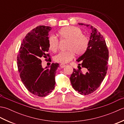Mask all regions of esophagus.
I'll list each match as a JSON object with an SVG mask.
<instances>
[{"label": "esophagus", "mask_w": 124, "mask_h": 124, "mask_svg": "<svg viewBox=\"0 0 124 124\" xmlns=\"http://www.w3.org/2000/svg\"><path fill=\"white\" fill-rule=\"evenodd\" d=\"M60 66L61 68H64V67H65V64H61L60 65Z\"/></svg>", "instance_id": "1"}]
</instances>
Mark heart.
Returning a JSON list of instances; mask_svg holds the SVG:
<instances>
[{
  "instance_id": "obj_1",
  "label": "heart",
  "mask_w": 124,
  "mask_h": 124,
  "mask_svg": "<svg viewBox=\"0 0 124 124\" xmlns=\"http://www.w3.org/2000/svg\"><path fill=\"white\" fill-rule=\"evenodd\" d=\"M58 35L61 40H66L65 51L59 53L55 55L54 60L60 63H65L71 60L74 55H81L84 54L87 48L89 39L88 37L83 34L80 28L74 26H67L62 28L59 31ZM59 41L53 35L49 36L48 38V47L50 50L56 52L59 47Z\"/></svg>"
}]
</instances>
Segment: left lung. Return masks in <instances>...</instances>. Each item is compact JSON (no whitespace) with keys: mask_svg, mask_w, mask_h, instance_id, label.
Segmentation results:
<instances>
[{"mask_svg":"<svg viewBox=\"0 0 124 124\" xmlns=\"http://www.w3.org/2000/svg\"><path fill=\"white\" fill-rule=\"evenodd\" d=\"M78 24L89 27L83 23ZM91 29L87 48L77 60L81 63L78 69H73L70 78L75 90L85 95L93 93L100 87L107 74L109 59V51L103 37L93 26L91 25Z\"/></svg>","mask_w":124,"mask_h":124,"instance_id":"1","label":"left lung"}]
</instances>
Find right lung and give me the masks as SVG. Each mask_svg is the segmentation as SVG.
Here are the masks:
<instances>
[{"instance_id":"right-lung-1","label":"right lung","mask_w":124,"mask_h":124,"mask_svg":"<svg viewBox=\"0 0 124 124\" xmlns=\"http://www.w3.org/2000/svg\"><path fill=\"white\" fill-rule=\"evenodd\" d=\"M51 27L40 25L33 29L23 39L17 56L18 72L22 83L31 93L44 97L55 87L58 63L49 68L42 67L41 57L50 59L48 35ZM47 60V59H46ZM51 60V59H50Z\"/></svg>"}]
</instances>
